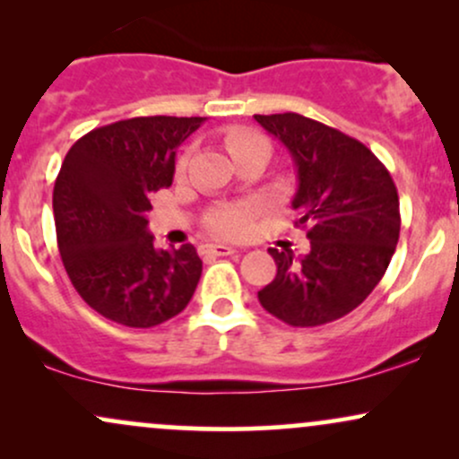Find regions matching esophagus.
Returning a JSON list of instances; mask_svg holds the SVG:
<instances>
[{
    "label": "esophagus",
    "instance_id": "esophagus-1",
    "mask_svg": "<svg viewBox=\"0 0 459 459\" xmlns=\"http://www.w3.org/2000/svg\"><path fill=\"white\" fill-rule=\"evenodd\" d=\"M203 252L209 256H230V255H237L235 247H229V246H222V244H207L203 246Z\"/></svg>",
    "mask_w": 459,
    "mask_h": 459
}]
</instances>
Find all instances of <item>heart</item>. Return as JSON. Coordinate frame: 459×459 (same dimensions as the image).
<instances>
[{"instance_id": "b5f03b06", "label": "heart", "mask_w": 459, "mask_h": 459, "mask_svg": "<svg viewBox=\"0 0 459 459\" xmlns=\"http://www.w3.org/2000/svg\"><path fill=\"white\" fill-rule=\"evenodd\" d=\"M226 149L230 151V155L237 157L241 155L244 151L261 149L270 151V142L263 138L261 134L250 129H237V131H229L226 134ZM187 160L189 155H183L177 163V175H183L187 168ZM256 215V207L250 203H239V204H222L215 212H212L204 220V226H207L209 233H213L215 237H226V239H241L250 233L252 229V220Z\"/></svg>"}]
</instances>
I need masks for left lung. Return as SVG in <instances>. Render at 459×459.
<instances>
[{
	"mask_svg": "<svg viewBox=\"0 0 459 459\" xmlns=\"http://www.w3.org/2000/svg\"><path fill=\"white\" fill-rule=\"evenodd\" d=\"M255 118L296 161L291 204L310 239L299 259L270 247L278 272L259 302L293 328L330 324L365 302L393 259L402 229L397 187L386 166L343 131L296 112Z\"/></svg>",
	"mask_w": 459,
	"mask_h": 459,
	"instance_id": "1",
	"label": "left lung"
}]
</instances>
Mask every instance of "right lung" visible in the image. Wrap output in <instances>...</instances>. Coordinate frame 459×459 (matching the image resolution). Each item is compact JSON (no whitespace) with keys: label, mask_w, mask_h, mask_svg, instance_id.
<instances>
[{"label":"right lung","mask_w":459,"mask_h":459,"mask_svg":"<svg viewBox=\"0 0 459 459\" xmlns=\"http://www.w3.org/2000/svg\"><path fill=\"white\" fill-rule=\"evenodd\" d=\"M204 118L138 116L92 129L62 161L54 186L56 237L88 307L129 328L181 313L203 273L192 244L157 250L149 196L172 186L178 146Z\"/></svg>","instance_id":"add662e5"}]
</instances>
